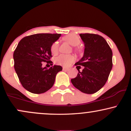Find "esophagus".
I'll use <instances>...</instances> for the list:
<instances>
[{
  "mask_svg": "<svg viewBox=\"0 0 131 131\" xmlns=\"http://www.w3.org/2000/svg\"><path fill=\"white\" fill-rule=\"evenodd\" d=\"M68 70H69V68H68L63 67V70H64V71H68Z\"/></svg>",
  "mask_w": 131,
  "mask_h": 131,
  "instance_id": "34e87169",
  "label": "esophagus"
}]
</instances>
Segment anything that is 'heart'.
<instances>
[{
  "label": "heart",
  "instance_id": "b5f03b06",
  "mask_svg": "<svg viewBox=\"0 0 131 131\" xmlns=\"http://www.w3.org/2000/svg\"><path fill=\"white\" fill-rule=\"evenodd\" d=\"M63 39L73 47L78 46L81 42L79 37L74 34H70V35L66 36L63 38ZM58 48H59V44L58 42H55L52 43L50 47V51L52 53L53 55H56L58 52ZM74 60V57L72 55L61 54L55 58V63L58 65L68 67L73 62Z\"/></svg>",
  "mask_w": 131,
  "mask_h": 131
}]
</instances>
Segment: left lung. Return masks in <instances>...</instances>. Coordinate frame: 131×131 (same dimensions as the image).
Listing matches in <instances>:
<instances>
[{"instance_id": "left-lung-1", "label": "left lung", "mask_w": 131, "mask_h": 131, "mask_svg": "<svg viewBox=\"0 0 131 131\" xmlns=\"http://www.w3.org/2000/svg\"><path fill=\"white\" fill-rule=\"evenodd\" d=\"M84 43L83 57L75 64L84 67L71 79L76 89L88 94L97 92L105 84L112 69L113 53L106 40L94 34H80ZM79 66V67H80Z\"/></svg>"}]
</instances>
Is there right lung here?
<instances>
[{
	"label": "right lung",
	"instance_id": "1",
	"mask_svg": "<svg viewBox=\"0 0 131 131\" xmlns=\"http://www.w3.org/2000/svg\"><path fill=\"white\" fill-rule=\"evenodd\" d=\"M60 34H36L25 37L13 53L14 68L23 87L33 94H42L53 86L57 73L62 67L54 65L47 69L42 63H51L50 47Z\"/></svg>",
	"mask_w": 131,
	"mask_h": 131
}]
</instances>
